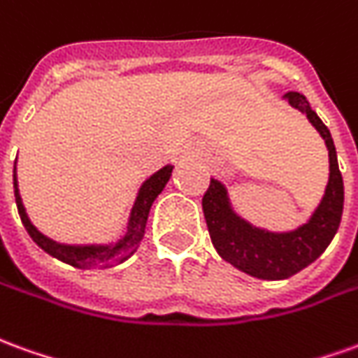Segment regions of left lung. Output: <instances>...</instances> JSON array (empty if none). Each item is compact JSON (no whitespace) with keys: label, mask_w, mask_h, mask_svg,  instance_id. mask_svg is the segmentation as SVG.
Here are the masks:
<instances>
[{"label":"left lung","mask_w":358,"mask_h":358,"mask_svg":"<svg viewBox=\"0 0 358 358\" xmlns=\"http://www.w3.org/2000/svg\"><path fill=\"white\" fill-rule=\"evenodd\" d=\"M289 104L299 108L312 126L326 139L329 151V182L326 196L306 224L292 232H266L252 227L232 213L227 189L221 182L211 178L203 194V207L207 231L219 256L240 271L257 279H287L310 266L336 236L341 213H343V178L337 164V153L331 134L318 114L310 108L301 92L289 91L285 94Z\"/></svg>","instance_id":"obj_1"}]
</instances>
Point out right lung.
<instances>
[{
    "mask_svg": "<svg viewBox=\"0 0 358 358\" xmlns=\"http://www.w3.org/2000/svg\"><path fill=\"white\" fill-rule=\"evenodd\" d=\"M171 172L172 166L169 164L159 172H155L149 180H145V184L139 189L136 203H134L131 215H129L126 236L118 240L116 244H112V246H66V244H57L54 240L46 238L42 232H38L32 227V222L29 221V217L24 213L21 196H19V187H17V176H15L13 171L15 201H17V209H19L24 229L46 254L54 256L64 264L77 267V269H106V267L124 264L127 257L136 254V250L139 248V244L143 240L145 222H147V217H149V209H151L157 196L162 192V187L166 186V182L171 178Z\"/></svg>",
    "mask_w": 358,
    "mask_h": 358,
    "instance_id": "1",
    "label": "right lung"
}]
</instances>
